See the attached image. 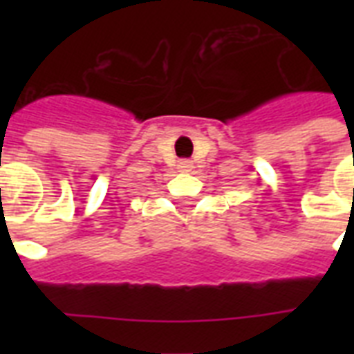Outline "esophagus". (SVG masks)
<instances>
[{
  "label": "esophagus",
  "instance_id": "34e87169",
  "mask_svg": "<svg viewBox=\"0 0 354 354\" xmlns=\"http://www.w3.org/2000/svg\"><path fill=\"white\" fill-rule=\"evenodd\" d=\"M178 169H180V171H183V172H189L191 169H193V161L182 160V161H180V165H178Z\"/></svg>",
  "mask_w": 354,
  "mask_h": 354
}]
</instances>
